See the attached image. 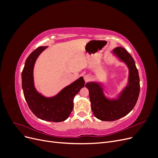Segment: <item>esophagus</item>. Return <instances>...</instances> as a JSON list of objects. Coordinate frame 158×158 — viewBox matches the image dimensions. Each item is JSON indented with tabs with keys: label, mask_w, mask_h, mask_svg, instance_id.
<instances>
[{
	"label": "esophagus",
	"mask_w": 158,
	"mask_h": 158,
	"mask_svg": "<svg viewBox=\"0 0 158 158\" xmlns=\"http://www.w3.org/2000/svg\"><path fill=\"white\" fill-rule=\"evenodd\" d=\"M84 80L85 82H88V81L90 80V76L89 75H85L84 76Z\"/></svg>",
	"instance_id": "34e87169"
}]
</instances>
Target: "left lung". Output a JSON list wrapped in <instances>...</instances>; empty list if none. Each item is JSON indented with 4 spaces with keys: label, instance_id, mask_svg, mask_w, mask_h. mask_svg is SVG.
<instances>
[{
    "label": "left lung",
    "instance_id": "obj_1",
    "mask_svg": "<svg viewBox=\"0 0 158 158\" xmlns=\"http://www.w3.org/2000/svg\"><path fill=\"white\" fill-rule=\"evenodd\" d=\"M129 69L128 86L117 100H109L104 96L102 88L94 82L85 84L89 90L91 107L94 116L99 120L113 121L127 115L135 107L140 94V78L135 62L131 54L121 47L113 50Z\"/></svg>",
    "mask_w": 158,
    "mask_h": 158
}]
</instances>
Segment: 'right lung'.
I'll list each match as a JSON object with an SVG mask.
<instances>
[{
	"label": "right lung",
	"mask_w": 158,
	"mask_h": 158,
	"mask_svg": "<svg viewBox=\"0 0 158 158\" xmlns=\"http://www.w3.org/2000/svg\"><path fill=\"white\" fill-rule=\"evenodd\" d=\"M47 47H39L27 57L22 73V84L26 101L32 113L41 120L61 122L67 118L73 109V99L85 81L80 77L64 88L56 96L47 98L38 93L33 85V70L35 62Z\"/></svg>",
	"instance_id": "obj_1"
}]
</instances>
